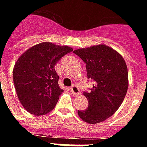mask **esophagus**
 <instances>
[{"label":"esophagus","mask_w":147,"mask_h":147,"mask_svg":"<svg viewBox=\"0 0 147 147\" xmlns=\"http://www.w3.org/2000/svg\"><path fill=\"white\" fill-rule=\"evenodd\" d=\"M71 93L72 94H76V95H78V94H80V89H79V87L76 86V85H75V84H73L72 86H71Z\"/></svg>","instance_id":"1"}]
</instances>
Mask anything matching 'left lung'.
I'll list each match as a JSON object with an SVG mask.
<instances>
[{
  "label": "left lung",
  "mask_w": 147,
  "mask_h": 147,
  "mask_svg": "<svg viewBox=\"0 0 147 147\" xmlns=\"http://www.w3.org/2000/svg\"><path fill=\"white\" fill-rule=\"evenodd\" d=\"M73 53L86 64L87 79L94 83L89 92L83 93L88 100V108L78 110V115L89 123L102 122L118 109L126 95V63L121 55L105 45L79 49Z\"/></svg>",
  "instance_id": "left-lung-1"
}]
</instances>
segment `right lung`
I'll return each instance as SVG.
<instances>
[{
  "label": "right lung",
  "instance_id": "add662e5",
  "mask_svg": "<svg viewBox=\"0 0 147 147\" xmlns=\"http://www.w3.org/2000/svg\"><path fill=\"white\" fill-rule=\"evenodd\" d=\"M73 51L68 46L42 42L27 49L18 59L13 81L18 98L26 110L41 116L53 110L63 90L58 84L55 65Z\"/></svg>",
  "mask_w": 147,
  "mask_h": 147
}]
</instances>
